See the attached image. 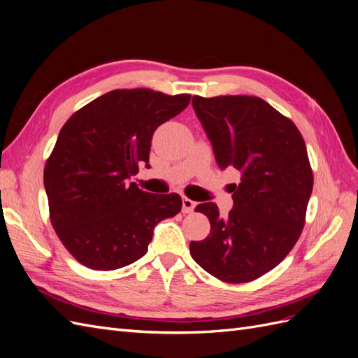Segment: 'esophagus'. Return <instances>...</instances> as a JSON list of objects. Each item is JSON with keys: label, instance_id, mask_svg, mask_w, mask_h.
<instances>
[{"label": "esophagus", "instance_id": "34e87169", "mask_svg": "<svg viewBox=\"0 0 358 358\" xmlns=\"http://www.w3.org/2000/svg\"><path fill=\"white\" fill-rule=\"evenodd\" d=\"M194 208H196V201H192L188 197L182 199V212L183 213H191L194 210Z\"/></svg>", "mask_w": 358, "mask_h": 358}]
</instances>
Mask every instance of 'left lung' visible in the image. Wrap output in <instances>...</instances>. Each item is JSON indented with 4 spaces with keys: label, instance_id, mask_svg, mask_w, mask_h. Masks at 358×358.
<instances>
[{
    "label": "left lung",
    "instance_id": "obj_1",
    "mask_svg": "<svg viewBox=\"0 0 358 358\" xmlns=\"http://www.w3.org/2000/svg\"><path fill=\"white\" fill-rule=\"evenodd\" d=\"M192 107L218 166L242 178L227 218L215 203L196 208L208 216L210 234L189 243L191 257L222 282H251L282 262L305 227L313 187L305 140L289 117L258 96L194 95Z\"/></svg>",
    "mask_w": 358,
    "mask_h": 358
}]
</instances>
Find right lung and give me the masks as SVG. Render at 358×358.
Listing matches in <instances>:
<instances>
[{
    "mask_svg": "<svg viewBox=\"0 0 358 358\" xmlns=\"http://www.w3.org/2000/svg\"><path fill=\"white\" fill-rule=\"evenodd\" d=\"M189 94L115 90L61 128L43 179L53 230L86 267L115 270L148 252L154 227L182 209L179 194H149L129 178L149 167L155 129L189 104Z\"/></svg>",
    "mask_w": 358,
    "mask_h": 358,
    "instance_id": "obj_1",
    "label": "right lung"
}]
</instances>
